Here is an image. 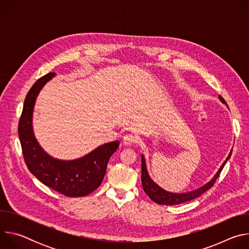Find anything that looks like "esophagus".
Segmentation results:
<instances>
[{
  "label": "esophagus",
  "mask_w": 249,
  "mask_h": 249,
  "mask_svg": "<svg viewBox=\"0 0 249 249\" xmlns=\"http://www.w3.org/2000/svg\"><path fill=\"white\" fill-rule=\"evenodd\" d=\"M137 142V137L134 136L133 134H127L123 137V144L126 146L132 145Z\"/></svg>",
  "instance_id": "esophagus-1"
}]
</instances>
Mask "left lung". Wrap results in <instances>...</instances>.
<instances>
[{
	"mask_svg": "<svg viewBox=\"0 0 249 249\" xmlns=\"http://www.w3.org/2000/svg\"><path fill=\"white\" fill-rule=\"evenodd\" d=\"M220 100L226 104V100L219 95ZM232 150L231 151L230 155L228 156V158L226 159V160L224 161V163L221 165V167L219 168L218 172L215 174V176L213 177V178L207 182L205 185L201 186L200 188L190 191V192H186V193H172V192H168L164 189H162L160 186H159L149 175L148 169H147V164H146V160L145 157L142 155V175H141V178H142V184H143V189L146 192V194L151 198V200H153L154 202L160 204V205H178L181 203H185L187 201L193 200L197 197H199L200 195H202L204 192H206L207 190H209L211 187H213L214 183L216 182L217 178L219 177L221 171L223 170L226 162L230 160L231 156Z\"/></svg>",
	"mask_w": 249,
	"mask_h": 249,
	"instance_id": "obj_1",
	"label": "left lung"
}]
</instances>
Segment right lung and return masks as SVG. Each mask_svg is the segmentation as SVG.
Instances as JSON below:
<instances>
[{
	"label": "right lung",
	"instance_id": "1",
	"mask_svg": "<svg viewBox=\"0 0 249 249\" xmlns=\"http://www.w3.org/2000/svg\"><path fill=\"white\" fill-rule=\"evenodd\" d=\"M55 75L49 73L40 78L26 94L18 123V137L26 166L39 181L65 196L83 197L101 184L108 160L120 142L103 144L73 160L54 159L40 147L32 129L33 108L39 91Z\"/></svg>",
	"mask_w": 249,
	"mask_h": 249
}]
</instances>
